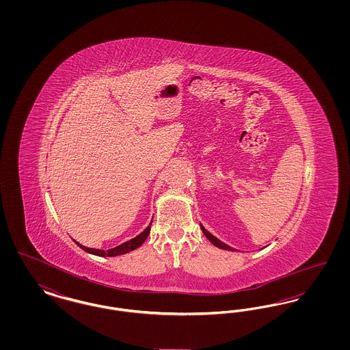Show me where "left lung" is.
Instances as JSON below:
<instances>
[{"label":"left lung","mask_w":350,"mask_h":350,"mask_svg":"<svg viewBox=\"0 0 350 350\" xmlns=\"http://www.w3.org/2000/svg\"><path fill=\"white\" fill-rule=\"evenodd\" d=\"M200 228H202V232L204 233V236L215 245V247H217V248H220V250H232V252H234L236 250H233V248H231L230 245H227V244H224L223 241H220L217 237H215L213 233L208 232L202 224H200Z\"/></svg>","instance_id":"obj_1"}]
</instances>
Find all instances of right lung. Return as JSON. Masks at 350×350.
Wrapping results in <instances>:
<instances>
[{"label": "right lung", "mask_w": 350, "mask_h": 350, "mask_svg": "<svg viewBox=\"0 0 350 350\" xmlns=\"http://www.w3.org/2000/svg\"><path fill=\"white\" fill-rule=\"evenodd\" d=\"M150 226H152V221L148 224V227L143 231L142 233H139L137 236H135L131 240H127L124 241L123 244L118 245L116 248H111V250H96V248H88L85 245H81L80 243H77L76 240H73L81 250L90 253V254H94V256H100V257H114V256H120V254H126L131 250H135L136 248H139L144 241L148 237L150 231Z\"/></svg>", "instance_id": "obj_1"}]
</instances>
